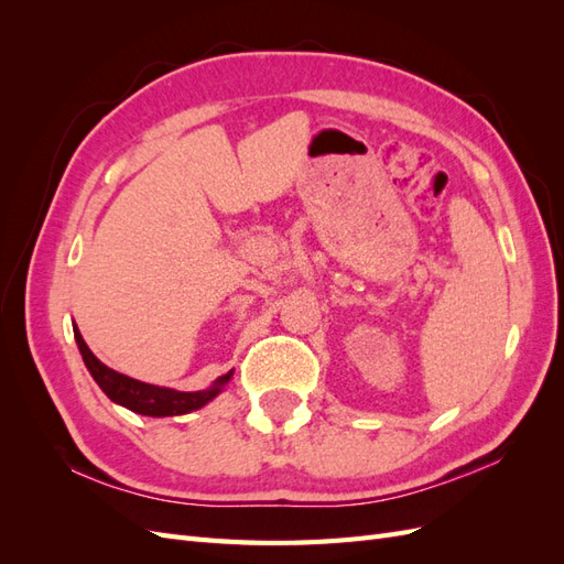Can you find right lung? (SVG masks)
I'll return each instance as SVG.
<instances>
[{
	"label": "right lung",
	"mask_w": 564,
	"mask_h": 564,
	"mask_svg": "<svg viewBox=\"0 0 564 564\" xmlns=\"http://www.w3.org/2000/svg\"><path fill=\"white\" fill-rule=\"evenodd\" d=\"M73 329H75V340H77V348L82 352V360H84V365H87L94 381L100 386V390H104L115 404H122L135 414H143V416H178V414L195 412V409L212 402L232 377V371H228L226 377H218L212 388L195 390V392H181V390H174V388L150 386V383H143V381H135V379L127 377V373H119V371L110 369L108 365L100 362L98 357L89 350V346L84 344L77 324Z\"/></svg>",
	"instance_id": "add662e5"
}]
</instances>
